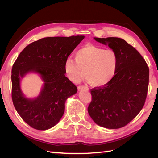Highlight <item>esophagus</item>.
I'll list each match as a JSON object with an SVG mask.
<instances>
[{
  "mask_svg": "<svg viewBox=\"0 0 158 158\" xmlns=\"http://www.w3.org/2000/svg\"><path fill=\"white\" fill-rule=\"evenodd\" d=\"M78 90H82V89L88 90V88L84 86V85H79V86H78Z\"/></svg>",
  "mask_w": 158,
  "mask_h": 158,
  "instance_id": "34e87169",
  "label": "esophagus"
}]
</instances>
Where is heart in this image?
<instances>
[{
  "label": "heart",
  "instance_id": "1",
  "mask_svg": "<svg viewBox=\"0 0 158 158\" xmlns=\"http://www.w3.org/2000/svg\"><path fill=\"white\" fill-rule=\"evenodd\" d=\"M118 64V58L114 51L87 45L76 52L75 60H65L64 70L72 82H79L85 74L86 81L92 86L102 87L113 79Z\"/></svg>",
  "mask_w": 158,
  "mask_h": 158
}]
</instances>
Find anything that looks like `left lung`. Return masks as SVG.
<instances>
[{
    "instance_id": "1",
    "label": "left lung",
    "mask_w": 158,
    "mask_h": 158,
    "mask_svg": "<svg viewBox=\"0 0 158 158\" xmlns=\"http://www.w3.org/2000/svg\"><path fill=\"white\" fill-rule=\"evenodd\" d=\"M94 40L108 45L118 58L115 76L107 85L91 89L88 111L100 127L117 129L125 127L144 106L149 84V68L135 48L118 37Z\"/></svg>"
}]
</instances>
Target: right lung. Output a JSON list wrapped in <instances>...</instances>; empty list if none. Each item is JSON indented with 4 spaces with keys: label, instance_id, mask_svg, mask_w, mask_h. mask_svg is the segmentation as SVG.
<instances>
[{
    "label": "right lung",
    "instance_id": "obj_1",
    "mask_svg": "<svg viewBox=\"0 0 158 158\" xmlns=\"http://www.w3.org/2000/svg\"><path fill=\"white\" fill-rule=\"evenodd\" d=\"M84 35L42 38L26 47L12 69V98L22 118L31 127L45 131L56 125L64 112V104L77 88L64 75V64ZM40 75L44 82L40 95L27 98L21 89L28 73Z\"/></svg>",
    "mask_w": 158,
    "mask_h": 158
}]
</instances>
